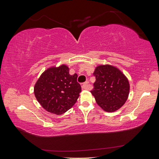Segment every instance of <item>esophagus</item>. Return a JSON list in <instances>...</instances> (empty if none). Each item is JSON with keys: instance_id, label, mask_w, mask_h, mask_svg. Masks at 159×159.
I'll use <instances>...</instances> for the list:
<instances>
[{"instance_id": "obj_1", "label": "esophagus", "mask_w": 159, "mask_h": 159, "mask_svg": "<svg viewBox=\"0 0 159 159\" xmlns=\"http://www.w3.org/2000/svg\"><path fill=\"white\" fill-rule=\"evenodd\" d=\"M88 87V82H85V83L81 84V88H82L83 89H87Z\"/></svg>"}]
</instances>
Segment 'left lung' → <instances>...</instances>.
<instances>
[{
    "instance_id": "1",
    "label": "left lung",
    "mask_w": 159,
    "mask_h": 159,
    "mask_svg": "<svg viewBox=\"0 0 159 159\" xmlns=\"http://www.w3.org/2000/svg\"><path fill=\"white\" fill-rule=\"evenodd\" d=\"M95 81L91 91L98 105L107 112H113L126 102L130 85L127 77L116 67L100 65L93 72Z\"/></svg>"
}]
</instances>
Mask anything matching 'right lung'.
<instances>
[{
	"label": "right lung",
	"instance_id": "add662e5",
	"mask_svg": "<svg viewBox=\"0 0 159 159\" xmlns=\"http://www.w3.org/2000/svg\"><path fill=\"white\" fill-rule=\"evenodd\" d=\"M78 75L69 74V68L62 64L45 70L34 88L35 97L47 111L63 114L78 100L81 91L77 81Z\"/></svg>",
	"mask_w": 159,
	"mask_h": 159
}]
</instances>
